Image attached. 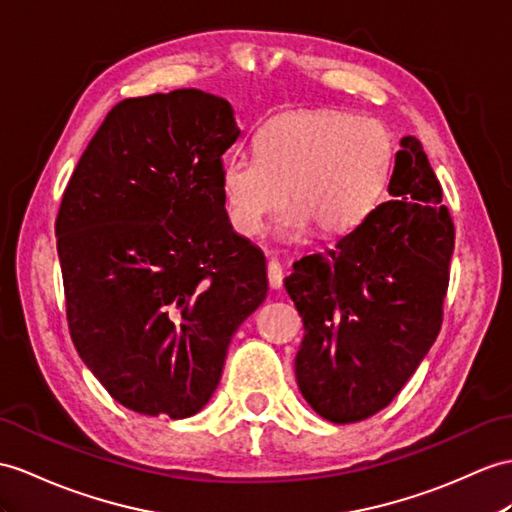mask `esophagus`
<instances>
[{"label": "esophagus", "instance_id": "34e87169", "mask_svg": "<svg viewBox=\"0 0 512 512\" xmlns=\"http://www.w3.org/2000/svg\"><path fill=\"white\" fill-rule=\"evenodd\" d=\"M282 278H284V271H282L280 263H276V260H269V265H267V280H269L271 289H280V286H282Z\"/></svg>", "mask_w": 512, "mask_h": 512}]
</instances>
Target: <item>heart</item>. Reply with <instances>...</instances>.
<instances>
[{
	"instance_id": "1",
	"label": "heart",
	"mask_w": 512,
	"mask_h": 512,
	"mask_svg": "<svg viewBox=\"0 0 512 512\" xmlns=\"http://www.w3.org/2000/svg\"><path fill=\"white\" fill-rule=\"evenodd\" d=\"M391 160V141L369 119L334 110H295L269 119L256 134V156L230 154L221 191L232 228L263 232L286 206L280 236L295 239L308 223L321 234L354 228L376 202Z\"/></svg>"
}]
</instances>
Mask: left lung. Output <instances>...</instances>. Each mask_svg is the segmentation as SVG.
<instances>
[{"label":"left lung","instance_id":"left-lung-1","mask_svg":"<svg viewBox=\"0 0 512 512\" xmlns=\"http://www.w3.org/2000/svg\"><path fill=\"white\" fill-rule=\"evenodd\" d=\"M400 145L389 202L332 249L297 260L284 280L304 321L299 391L332 423L389 406L443 323L454 221L421 143L404 136Z\"/></svg>","mask_w":512,"mask_h":512}]
</instances>
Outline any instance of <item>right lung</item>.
I'll use <instances>...</instances> for the list:
<instances>
[{
    "label": "right lung",
    "mask_w": 512,
    "mask_h": 512,
    "mask_svg": "<svg viewBox=\"0 0 512 512\" xmlns=\"http://www.w3.org/2000/svg\"><path fill=\"white\" fill-rule=\"evenodd\" d=\"M239 134L230 102L204 91L123 99L62 195L71 339L134 413H199L234 332L267 297L265 256L232 230L221 191Z\"/></svg>",
    "instance_id": "obj_1"
}]
</instances>
